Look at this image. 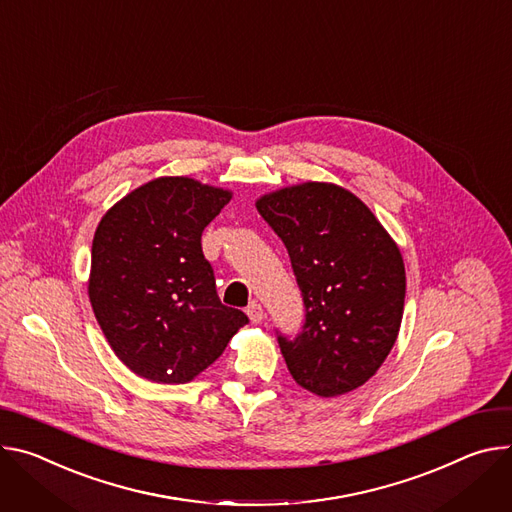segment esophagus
I'll use <instances>...</instances> for the list:
<instances>
[{
  "label": "esophagus",
  "instance_id": "34e87169",
  "mask_svg": "<svg viewBox=\"0 0 512 512\" xmlns=\"http://www.w3.org/2000/svg\"><path fill=\"white\" fill-rule=\"evenodd\" d=\"M246 313H248V317H250L252 323H262V319H264V309H262L260 303H250L248 309H246Z\"/></svg>",
  "mask_w": 512,
  "mask_h": 512
}]
</instances>
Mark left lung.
Listing matches in <instances>:
<instances>
[{
    "label": "left lung",
    "instance_id": "obj_1",
    "mask_svg": "<svg viewBox=\"0 0 512 512\" xmlns=\"http://www.w3.org/2000/svg\"><path fill=\"white\" fill-rule=\"evenodd\" d=\"M256 209L285 244L305 305L297 337L276 331L289 372L325 399L362 386L401 329L407 276L399 248L354 193L331 183L268 193Z\"/></svg>",
    "mask_w": 512,
    "mask_h": 512
}]
</instances>
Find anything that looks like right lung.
<instances>
[{
	"label": "right lung",
	"instance_id": "obj_1",
	"mask_svg": "<svg viewBox=\"0 0 512 512\" xmlns=\"http://www.w3.org/2000/svg\"><path fill=\"white\" fill-rule=\"evenodd\" d=\"M230 199V191L189 177H160L101 217L89 301L111 350L134 374L185 384L248 323L219 301L201 248L203 230Z\"/></svg>",
	"mask_w": 512,
	"mask_h": 512
}]
</instances>
